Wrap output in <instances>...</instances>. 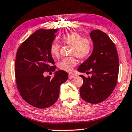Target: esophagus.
Returning <instances> with one entry per match:
<instances>
[{
  "instance_id": "1",
  "label": "esophagus",
  "mask_w": 132,
  "mask_h": 132,
  "mask_svg": "<svg viewBox=\"0 0 132 132\" xmlns=\"http://www.w3.org/2000/svg\"><path fill=\"white\" fill-rule=\"evenodd\" d=\"M69 79H72V78H73V77H74V75H73V74H71V73H69Z\"/></svg>"
}]
</instances>
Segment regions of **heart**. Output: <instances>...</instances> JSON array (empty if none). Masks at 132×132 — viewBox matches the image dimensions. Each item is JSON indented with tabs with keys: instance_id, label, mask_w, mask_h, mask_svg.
I'll return each instance as SVG.
<instances>
[{
	"instance_id": "b5f03b06",
	"label": "heart",
	"mask_w": 132,
	"mask_h": 132,
	"mask_svg": "<svg viewBox=\"0 0 132 132\" xmlns=\"http://www.w3.org/2000/svg\"><path fill=\"white\" fill-rule=\"evenodd\" d=\"M63 44L72 45L71 55H74L80 59H84L89 55L92 50L90 40L82 38L81 35L77 32H71L63 34L60 37ZM60 45L56 42H53L50 46V53L52 57L57 58L60 54ZM77 64V60L73 57L65 58L60 61L58 66L61 70L71 72Z\"/></svg>"
}]
</instances>
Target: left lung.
Masks as SVG:
<instances>
[{
    "mask_svg": "<svg viewBox=\"0 0 132 132\" xmlns=\"http://www.w3.org/2000/svg\"><path fill=\"white\" fill-rule=\"evenodd\" d=\"M90 36L92 52L77 70L92 74L88 78L79 75L83 80L80 89L81 97L87 103L97 104L107 99L117 85L119 59L115 44L106 33L95 29L91 31Z\"/></svg>",
    "mask_w": 132,
    "mask_h": 132,
    "instance_id": "left-lung-1",
    "label": "left lung"
}]
</instances>
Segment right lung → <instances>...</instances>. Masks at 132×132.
Returning <instances> with one entry per match:
<instances>
[{
	"label": "right lung",
	"instance_id": "right-lung-1",
	"mask_svg": "<svg viewBox=\"0 0 132 132\" xmlns=\"http://www.w3.org/2000/svg\"><path fill=\"white\" fill-rule=\"evenodd\" d=\"M57 29H39L19 47L15 62L17 89L22 97L31 106L40 109L51 106L59 96L60 87L66 81L68 74L62 70L55 71L52 78L44 77L46 71H54V60L50 46Z\"/></svg>",
	"mask_w": 132,
	"mask_h": 132
}]
</instances>
